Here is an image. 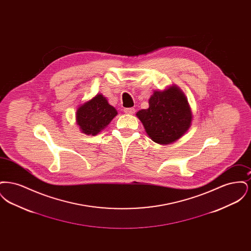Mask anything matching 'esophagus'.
<instances>
[{
    "instance_id": "obj_1",
    "label": "esophagus",
    "mask_w": 251,
    "mask_h": 251,
    "mask_svg": "<svg viewBox=\"0 0 251 251\" xmlns=\"http://www.w3.org/2000/svg\"><path fill=\"white\" fill-rule=\"evenodd\" d=\"M124 112H125L126 114L132 115V114L135 113V109H134V108H125V109H124Z\"/></svg>"
}]
</instances>
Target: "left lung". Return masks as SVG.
<instances>
[{
	"label": "left lung",
	"instance_id": "obj_1",
	"mask_svg": "<svg viewBox=\"0 0 251 251\" xmlns=\"http://www.w3.org/2000/svg\"><path fill=\"white\" fill-rule=\"evenodd\" d=\"M136 117L150 138L157 144L174 143L191 127L193 114L185 94L176 84L155 90L149 99V108Z\"/></svg>",
	"mask_w": 251,
	"mask_h": 251
}]
</instances>
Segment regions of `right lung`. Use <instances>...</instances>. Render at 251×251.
Returning <instances> with one entry per match:
<instances>
[{"label":"right lung","instance_id":"obj_1","mask_svg":"<svg viewBox=\"0 0 251 251\" xmlns=\"http://www.w3.org/2000/svg\"><path fill=\"white\" fill-rule=\"evenodd\" d=\"M118 115L102 94H97L76 110V123L84 134L96 135L104 130Z\"/></svg>","mask_w":251,"mask_h":251}]
</instances>
